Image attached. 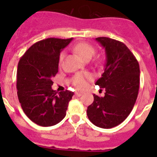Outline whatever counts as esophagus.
<instances>
[{"instance_id": "obj_1", "label": "esophagus", "mask_w": 157, "mask_h": 157, "mask_svg": "<svg viewBox=\"0 0 157 157\" xmlns=\"http://www.w3.org/2000/svg\"><path fill=\"white\" fill-rule=\"evenodd\" d=\"M75 96H77V97H80V96L82 95V93H81V92H77V91H76V92L75 93Z\"/></svg>"}]
</instances>
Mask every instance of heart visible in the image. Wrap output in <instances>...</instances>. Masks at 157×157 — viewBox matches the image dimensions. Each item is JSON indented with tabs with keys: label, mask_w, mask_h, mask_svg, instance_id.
I'll list each match as a JSON object with an SVG mask.
<instances>
[{
	"label": "heart",
	"mask_w": 157,
	"mask_h": 157,
	"mask_svg": "<svg viewBox=\"0 0 157 157\" xmlns=\"http://www.w3.org/2000/svg\"><path fill=\"white\" fill-rule=\"evenodd\" d=\"M75 52H77L82 58L87 60L91 59L95 53V48L86 42H79L74 46ZM64 57V53H61L59 59L62 61ZM93 78L92 75L88 72H79L73 78L74 85L79 90H85L88 87L89 82Z\"/></svg>",
	"instance_id": "obj_1"
}]
</instances>
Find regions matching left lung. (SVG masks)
Returning <instances> with one entry per match:
<instances>
[{
    "label": "left lung",
    "instance_id": "8db88e82",
    "mask_svg": "<svg viewBox=\"0 0 157 157\" xmlns=\"http://www.w3.org/2000/svg\"><path fill=\"white\" fill-rule=\"evenodd\" d=\"M96 40L105 48L106 63L96 85L105 90V97L94 94V102L87 108V116L98 127L112 128L130 115L138 98L140 68L134 54L123 42L109 37Z\"/></svg>",
    "mask_w": 157,
    "mask_h": 157
}]
</instances>
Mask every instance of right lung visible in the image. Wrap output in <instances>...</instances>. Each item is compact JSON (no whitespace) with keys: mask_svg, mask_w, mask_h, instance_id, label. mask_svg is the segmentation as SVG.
Returning <instances> with one entry per match:
<instances>
[{"mask_svg":"<svg viewBox=\"0 0 157 157\" xmlns=\"http://www.w3.org/2000/svg\"><path fill=\"white\" fill-rule=\"evenodd\" d=\"M72 38L49 37L30 46L19 59L17 95L22 109L31 121L41 127L59 123L66 116L74 93L56 92L52 78L58 72L60 52Z\"/></svg>","mask_w":157,"mask_h":157,"instance_id":"1","label":"right lung"}]
</instances>
